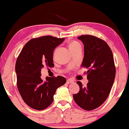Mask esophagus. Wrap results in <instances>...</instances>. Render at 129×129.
Listing matches in <instances>:
<instances>
[{"label": "esophagus", "mask_w": 129, "mask_h": 129, "mask_svg": "<svg viewBox=\"0 0 129 129\" xmlns=\"http://www.w3.org/2000/svg\"><path fill=\"white\" fill-rule=\"evenodd\" d=\"M66 83H67V84H70V83H74V81H73V80H71V79H68L67 81H66Z\"/></svg>", "instance_id": "esophagus-1"}]
</instances>
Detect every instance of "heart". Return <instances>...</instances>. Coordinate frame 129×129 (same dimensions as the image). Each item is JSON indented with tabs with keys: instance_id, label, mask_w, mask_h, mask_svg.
<instances>
[{
	"instance_id": "heart-1",
	"label": "heart",
	"mask_w": 129,
	"mask_h": 129,
	"mask_svg": "<svg viewBox=\"0 0 129 129\" xmlns=\"http://www.w3.org/2000/svg\"><path fill=\"white\" fill-rule=\"evenodd\" d=\"M80 45V44H79V43L77 42H71V43L70 44V49L71 48L74 47V46H77V45Z\"/></svg>"
}]
</instances>
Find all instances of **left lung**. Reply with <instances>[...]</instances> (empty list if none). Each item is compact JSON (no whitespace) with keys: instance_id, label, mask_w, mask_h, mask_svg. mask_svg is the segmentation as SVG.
Segmentation results:
<instances>
[{"instance_id":"obj_1","label":"left lung","mask_w":129,"mask_h":129,"mask_svg":"<svg viewBox=\"0 0 129 129\" xmlns=\"http://www.w3.org/2000/svg\"><path fill=\"white\" fill-rule=\"evenodd\" d=\"M78 39L84 44V55L82 67L88 68L87 86L80 81L79 92L73 95L78 106L92 111L104 103L111 92L115 76V67L111 49L106 42L92 35H81Z\"/></svg>"}]
</instances>
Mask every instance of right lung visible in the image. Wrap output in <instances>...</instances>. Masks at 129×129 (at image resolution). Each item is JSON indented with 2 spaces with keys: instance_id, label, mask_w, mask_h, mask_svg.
Returning a JSON list of instances; mask_svg holds the SVG:
<instances>
[{
  "instance_id": "1",
  "label": "right lung",
  "mask_w": 129,
  "mask_h": 129,
  "mask_svg": "<svg viewBox=\"0 0 129 129\" xmlns=\"http://www.w3.org/2000/svg\"><path fill=\"white\" fill-rule=\"evenodd\" d=\"M64 38L43 36L33 38L23 46L15 64L17 84L23 101L36 110L47 108L53 101L57 89L66 82L64 77L41 78V70L44 66L53 67V54L55 48Z\"/></svg>"
}]
</instances>
